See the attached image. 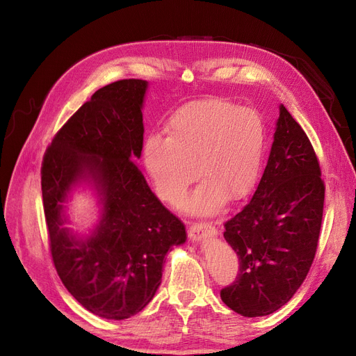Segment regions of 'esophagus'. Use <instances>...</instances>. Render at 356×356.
Masks as SVG:
<instances>
[{
    "label": "esophagus",
    "instance_id": "obj_1",
    "mask_svg": "<svg viewBox=\"0 0 356 356\" xmlns=\"http://www.w3.org/2000/svg\"><path fill=\"white\" fill-rule=\"evenodd\" d=\"M216 228L209 222H195L189 228V236L193 241H199L207 235H216Z\"/></svg>",
    "mask_w": 356,
    "mask_h": 356
}]
</instances>
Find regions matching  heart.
<instances>
[{
  "instance_id": "b5f03b06",
  "label": "heart",
  "mask_w": 356,
  "mask_h": 356,
  "mask_svg": "<svg viewBox=\"0 0 356 356\" xmlns=\"http://www.w3.org/2000/svg\"><path fill=\"white\" fill-rule=\"evenodd\" d=\"M165 134L144 145V164L163 202L177 204L197 175L203 181L188 200L193 213H215L227 197L239 200L252 191L266 144V124L254 108L218 98L191 102L168 118Z\"/></svg>"
}]
</instances>
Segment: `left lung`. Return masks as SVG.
<instances>
[{
	"instance_id": "1",
	"label": "left lung",
	"mask_w": 356,
	"mask_h": 356,
	"mask_svg": "<svg viewBox=\"0 0 356 356\" xmlns=\"http://www.w3.org/2000/svg\"><path fill=\"white\" fill-rule=\"evenodd\" d=\"M314 148L284 105L263 177L252 199L225 222L238 255L235 282L220 290L229 309L267 316L284 306L305 282L319 242L325 181Z\"/></svg>"
}]
</instances>
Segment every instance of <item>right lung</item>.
<instances>
[{"label": "right lung", "mask_w": 356, "mask_h": 356, "mask_svg": "<svg viewBox=\"0 0 356 356\" xmlns=\"http://www.w3.org/2000/svg\"><path fill=\"white\" fill-rule=\"evenodd\" d=\"M147 82L121 79L93 93L56 133L42 163V193L51 259L63 286L90 313L122 321L154 297L164 257L186 241L183 222L167 211L137 164L143 149ZM90 178L103 218L82 241L63 229L70 186Z\"/></svg>", "instance_id": "1"}]
</instances>
